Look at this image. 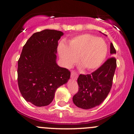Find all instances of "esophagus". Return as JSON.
<instances>
[{"instance_id":"1","label":"esophagus","mask_w":134,"mask_h":134,"mask_svg":"<svg viewBox=\"0 0 134 134\" xmlns=\"http://www.w3.org/2000/svg\"><path fill=\"white\" fill-rule=\"evenodd\" d=\"M71 77L73 79H77V78L78 77V74L76 72L72 71L71 72Z\"/></svg>"}]
</instances>
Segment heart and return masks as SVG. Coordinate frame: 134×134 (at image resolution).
<instances>
[{
    "mask_svg": "<svg viewBox=\"0 0 134 134\" xmlns=\"http://www.w3.org/2000/svg\"><path fill=\"white\" fill-rule=\"evenodd\" d=\"M58 53L66 67H70L79 58L80 64L87 70L101 65L107 54V44L101 38L91 34H82L70 40L67 47L60 43Z\"/></svg>",
    "mask_w": 134,
    "mask_h": 134,
    "instance_id": "obj_1",
    "label": "heart"
}]
</instances>
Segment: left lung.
Returning a JSON list of instances; mask_svg holds the SVG:
<instances>
[{
	"instance_id": "obj_1",
	"label": "left lung",
	"mask_w": 134,
	"mask_h": 134,
	"mask_svg": "<svg viewBox=\"0 0 134 134\" xmlns=\"http://www.w3.org/2000/svg\"><path fill=\"white\" fill-rule=\"evenodd\" d=\"M110 53H116L111 43ZM116 67V58L112 56L91 74H80L77 79L79 90L73 96L74 103L85 110L99 105L111 90Z\"/></svg>"
}]
</instances>
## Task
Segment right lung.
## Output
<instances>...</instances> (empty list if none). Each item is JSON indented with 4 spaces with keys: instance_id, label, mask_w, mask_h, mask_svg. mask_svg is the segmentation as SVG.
I'll return each mask as SVG.
<instances>
[{
    "instance_id": "right-lung-1",
    "label": "right lung",
    "mask_w": 134,
    "mask_h": 134,
    "mask_svg": "<svg viewBox=\"0 0 134 134\" xmlns=\"http://www.w3.org/2000/svg\"><path fill=\"white\" fill-rule=\"evenodd\" d=\"M63 35L53 30L34 33L23 47L18 60L20 92L26 101L37 107L51 103L57 89L70 78L68 69L56 63L58 41Z\"/></svg>"
}]
</instances>
